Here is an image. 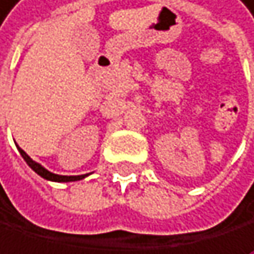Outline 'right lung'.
<instances>
[{
	"label": "right lung",
	"instance_id": "obj_1",
	"mask_svg": "<svg viewBox=\"0 0 254 254\" xmlns=\"http://www.w3.org/2000/svg\"><path fill=\"white\" fill-rule=\"evenodd\" d=\"M18 152H20V155H22V158L26 161V164L30 166L36 174L41 175V177H42V179H46V180H50V182H77V180L85 179V177L88 175V174H85V175H58V174H53V172L47 171L46 167H42L39 163L33 161V159H31L30 156H28L20 147H18Z\"/></svg>",
	"mask_w": 254,
	"mask_h": 254
}]
</instances>
